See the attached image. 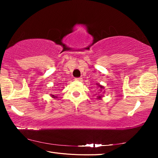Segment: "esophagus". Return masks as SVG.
Segmentation results:
<instances>
[{
	"label": "esophagus",
	"mask_w": 158,
	"mask_h": 158,
	"mask_svg": "<svg viewBox=\"0 0 158 158\" xmlns=\"http://www.w3.org/2000/svg\"><path fill=\"white\" fill-rule=\"evenodd\" d=\"M75 80L77 81H83V78H82V77H76Z\"/></svg>",
	"instance_id": "34e87169"
}]
</instances>
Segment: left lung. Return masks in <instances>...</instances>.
Instances as JSON below:
<instances>
[{
  "label": "left lung",
  "mask_w": 158,
  "mask_h": 158,
  "mask_svg": "<svg viewBox=\"0 0 158 158\" xmlns=\"http://www.w3.org/2000/svg\"><path fill=\"white\" fill-rule=\"evenodd\" d=\"M97 86H98V93H97V99H98V100H101V99H102L103 98V96H102V94H103L105 91L104 90H103L104 89V86L100 85V84L98 83H96Z\"/></svg>",
  "instance_id": "8db88e82"
}]
</instances>
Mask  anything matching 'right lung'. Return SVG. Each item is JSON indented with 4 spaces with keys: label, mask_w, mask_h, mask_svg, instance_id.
<instances>
[{
    "label": "right lung",
    "mask_w": 158,
    "mask_h": 158,
    "mask_svg": "<svg viewBox=\"0 0 158 158\" xmlns=\"http://www.w3.org/2000/svg\"><path fill=\"white\" fill-rule=\"evenodd\" d=\"M50 96L52 97V98H57V96H54V95H52V94H51Z\"/></svg>",
    "instance_id": "1"
}]
</instances>
